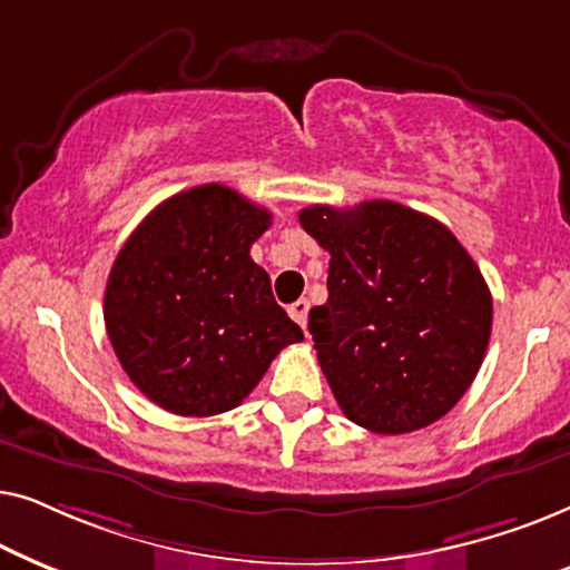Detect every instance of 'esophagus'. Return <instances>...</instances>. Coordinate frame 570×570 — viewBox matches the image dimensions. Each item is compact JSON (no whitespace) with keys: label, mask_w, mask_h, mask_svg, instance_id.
Wrapping results in <instances>:
<instances>
[{"label":"esophagus","mask_w":570,"mask_h":570,"mask_svg":"<svg viewBox=\"0 0 570 570\" xmlns=\"http://www.w3.org/2000/svg\"><path fill=\"white\" fill-rule=\"evenodd\" d=\"M287 314H291V318H293L295 324H301L303 330H306V318H308V301H306V298H301V301L291 303V306H287Z\"/></svg>","instance_id":"1"}]
</instances>
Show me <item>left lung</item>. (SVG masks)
<instances>
[{"instance_id":"1","label":"left lung","mask_w":570,"mask_h":570,"mask_svg":"<svg viewBox=\"0 0 570 570\" xmlns=\"http://www.w3.org/2000/svg\"><path fill=\"white\" fill-rule=\"evenodd\" d=\"M298 217L332 254L308 332L340 410L381 435L441 420L478 376L493 326L478 264L446 225L389 199Z\"/></svg>"}]
</instances>
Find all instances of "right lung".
<instances>
[{"mask_svg":"<svg viewBox=\"0 0 570 570\" xmlns=\"http://www.w3.org/2000/svg\"><path fill=\"white\" fill-rule=\"evenodd\" d=\"M272 213L220 184L160 202L116 256L104 318L139 392L184 417L238 407L279 350L303 340L252 244Z\"/></svg>","mask_w":570,"mask_h":570,"instance_id":"add662e5","label":"right lung"}]
</instances>
